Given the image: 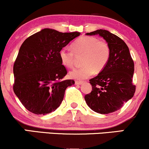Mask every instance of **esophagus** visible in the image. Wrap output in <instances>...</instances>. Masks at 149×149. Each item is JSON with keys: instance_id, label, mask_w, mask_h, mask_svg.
<instances>
[{"instance_id": "34e87169", "label": "esophagus", "mask_w": 149, "mask_h": 149, "mask_svg": "<svg viewBox=\"0 0 149 149\" xmlns=\"http://www.w3.org/2000/svg\"><path fill=\"white\" fill-rule=\"evenodd\" d=\"M83 83V81H82V80H76V81H75V83H76V85H80Z\"/></svg>"}]
</instances>
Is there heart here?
I'll return each instance as SVG.
<instances>
[{
    "label": "heart",
    "mask_w": 149,
    "mask_h": 149,
    "mask_svg": "<svg viewBox=\"0 0 149 149\" xmlns=\"http://www.w3.org/2000/svg\"><path fill=\"white\" fill-rule=\"evenodd\" d=\"M72 51L62 49L59 52L61 64L67 68H73L76 56L83 55L81 67L73 69L70 76L74 79H85L94 72L102 71L110 59L111 49L104 40L92 36H81L71 45Z\"/></svg>",
    "instance_id": "1"
}]
</instances>
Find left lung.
Masks as SVG:
<instances>
[{"mask_svg":"<svg viewBox=\"0 0 149 149\" xmlns=\"http://www.w3.org/2000/svg\"><path fill=\"white\" fill-rule=\"evenodd\" d=\"M103 37L111 49L107 66L95 78L90 80L92 91L85 96L88 107L101 114L119 110L134 96L136 86L132 83L134 65L127 45L120 38L107 30L87 33Z\"/></svg>","mask_w":149,"mask_h":149,"instance_id":"1","label":"left lung"}]
</instances>
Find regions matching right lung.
<instances>
[{"label":"right lung","instance_id":"1","mask_svg":"<svg viewBox=\"0 0 149 149\" xmlns=\"http://www.w3.org/2000/svg\"><path fill=\"white\" fill-rule=\"evenodd\" d=\"M79 32L62 33L44 29L24 41L13 66V90L23 106L36 115L54 111L74 80H65L66 67L59 52Z\"/></svg>","mask_w":149,"mask_h":149}]
</instances>
